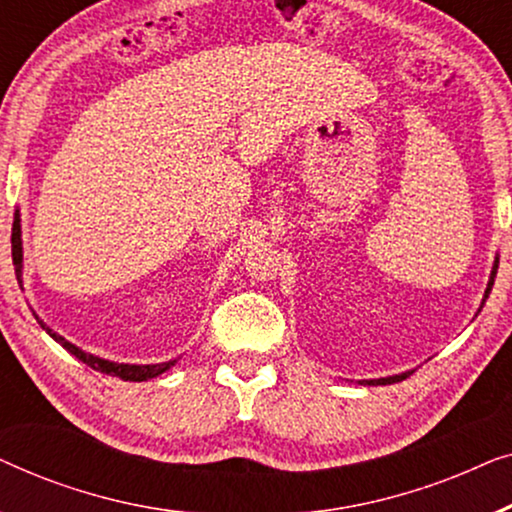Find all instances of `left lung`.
Segmentation results:
<instances>
[{
	"label": "left lung",
	"instance_id": "1",
	"mask_svg": "<svg viewBox=\"0 0 512 512\" xmlns=\"http://www.w3.org/2000/svg\"><path fill=\"white\" fill-rule=\"evenodd\" d=\"M496 268H499V261L494 263V270H492V279H489V284H487V291H485V298L489 296V291H492V284H494V277H496ZM410 373H403V375H394V377H382V380H370L368 384H394V382H401V380H405V377H408Z\"/></svg>",
	"mask_w": 512,
	"mask_h": 512
}]
</instances>
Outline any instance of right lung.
<instances>
[{"label":"right lung","mask_w":512,"mask_h":512,"mask_svg":"<svg viewBox=\"0 0 512 512\" xmlns=\"http://www.w3.org/2000/svg\"><path fill=\"white\" fill-rule=\"evenodd\" d=\"M11 256H13V265H16L18 284H23V282H20V270H23V242H20V216L18 214H16V219H13V230H11ZM39 324H41V328H44L48 335H51L55 342H60V345L65 347L69 354H74L76 359L86 363V366H90L93 370H100V373L121 377V380H125V382L151 380V377L165 373V370H170L174 363H177V359H174V361H165V363H153V366H130V363L104 361V359H97V356H93V354L83 352V349L72 345V342H67L65 338H62V335L53 333L51 328H48L41 319H39Z\"/></svg>","instance_id":"obj_1"}]
</instances>
